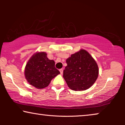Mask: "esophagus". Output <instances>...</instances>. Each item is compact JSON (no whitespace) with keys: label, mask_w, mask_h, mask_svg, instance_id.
I'll list each match as a JSON object with an SVG mask.
<instances>
[{"label":"esophagus","mask_w":125,"mask_h":125,"mask_svg":"<svg viewBox=\"0 0 125 125\" xmlns=\"http://www.w3.org/2000/svg\"><path fill=\"white\" fill-rule=\"evenodd\" d=\"M60 72L61 74H62V73H63V69H60Z\"/></svg>","instance_id":"34e87169"}]
</instances>
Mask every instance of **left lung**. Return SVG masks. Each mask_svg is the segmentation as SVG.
<instances>
[{"label":"left lung","mask_w":125,"mask_h":125,"mask_svg":"<svg viewBox=\"0 0 125 125\" xmlns=\"http://www.w3.org/2000/svg\"><path fill=\"white\" fill-rule=\"evenodd\" d=\"M63 77L69 88L75 91L88 89L96 81L98 67L89 53L83 49L72 54L66 60Z\"/></svg>","instance_id":"8db88e82"}]
</instances>
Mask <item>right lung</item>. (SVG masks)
Instances as JSON below:
<instances>
[{
    "label": "right lung",
    "instance_id": "add662e5",
    "mask_svg": "<svg viewBox=\"0 0 125 125\" xmlns=\"http://www.w3.org/2000/svg\"><path fill=\"white\" fill-rule=\"evenodd\" d=\"M45 52L37 53L30 59L25 66V76L32 86L42 89L48 86L51 80L60 74L53 60L48 59Z\"/></svg>",
    "mask_w": 125,
    "mask_h": 125
}]
</instances>
